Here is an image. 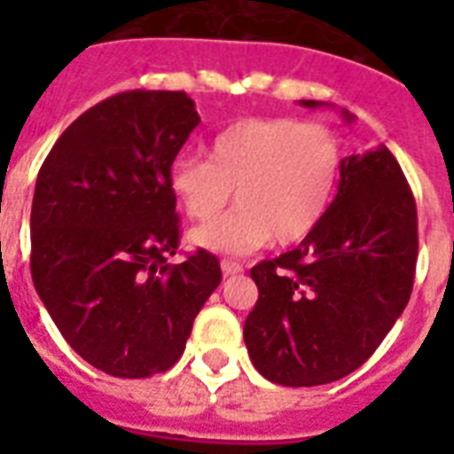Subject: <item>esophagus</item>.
I'll use <instances>...</instances> for the list:
<instances>
[{
	"mask_svg": "<svg viewBox=\"0 0 454 454\" xmlns=\"http://www.w3.org/2000/svg\"><path fill=\"white\" fill-rule=\"evenodd\" d=\"M221 270H223V276H238L242 273V263L233 262V259H221Z\"/></svg>",
	"mask_w": 454,
	"mask_h": 454,
	"instance_id": "esophagus-1",
	"label": "esophagus"
}]
</instances>
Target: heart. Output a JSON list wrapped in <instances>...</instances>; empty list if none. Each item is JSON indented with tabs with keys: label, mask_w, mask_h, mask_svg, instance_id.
Returning a JSON list of instances; mask_svg holds the SVG:
<instances>
[{
	"label": "heart",
	"mask_w": 454,
	"mask_h": 454,
	"mask_svg": "<svg viewBox=\"0 0 454 454\" xmlns=\"http://www.w3.org/2000/svg\"><path fill=\"white\" fill-rule=\"evenodd\" d=\"M344 153L325 124L294 117H249L212 138L202 157H176L169 191L188 219L207 223L231 202L238 209L195 228L191 240L221 254H247L276 238L306 240L330 209Z\"/></svg>",
	"instance_id": "obj_1"
}]
</instances>
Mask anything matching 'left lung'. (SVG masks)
Instances as JSON below:
<instances>
[{
  "label": "left lung",
  "mask_w": 454,
  "mask_h": 454,
  "mask_svg": "<svg viewBox=\"0 0 454 454\" xmlns=\"http://www.w3.org/2000/svg\"><path fill=\"white\" fill-rule=\"evenodd\" d=\"M417 247L415 195L391 151L346 157L320 226L249 270L259 299L245 344L256 370L283 387L330 384L358 370L408 306Z\"/></svg>",
  "instance_id": "left-lung-1"
}]
</instances>
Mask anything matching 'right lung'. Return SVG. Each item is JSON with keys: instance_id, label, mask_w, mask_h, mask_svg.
Returning a JSON list of instances; mask_svg holds the SVG:
<instances>
[{"instance_id": "obj_1", "label": "right lung", "mask_w": 454, "mask_h": 454, "mask_svg": "<svg viewBox=\"0 0 454 454\" xmlns=\"http://www.w3.org/2000/svg\"><path fill=\"white\" fill-rule=\"evenodd\" d=\"M198 124L184 91H122L82 113L37 174L32 283L74 353L113 377L167 372L221 283L207 249L169 262L181 233L167 176Z\"/></svg>"}]
</instances>
